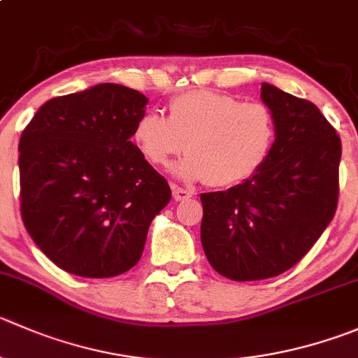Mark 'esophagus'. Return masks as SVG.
<instances>
[{"instance_id": "1", "label": "esophagus", "mask_w": 358, "mask_h": 358, "mask_svg": "<svg viewBox=\"0 0 358 358\" xmlns=\"http://www.w3.org/2000/svg\"><path fill=\"white\" fill-rule=\"evenodd\" d=\"M171 189H173V197H175V201H187L194 196L192 190L182 189V187L178 185H173Z\"/></svg>"}]
</instances>
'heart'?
Listing matches in <instances>:
<instances>
[{
  "mask_svg": "<svg viewBox=\"0 0 358 358\" xmlns=\"http://www.w3.org/2000/svg\"><path fill=\"white\" fill-rule=\"evenodd\" d=\"M166 119L145 112L134 141L150 164L166 166L185 150L175 173L185 182L232 187L252 178L271 152L275 120L262 103H241L224 92L189 91L169 101Z\"/></svg>",
  "mask_w": 358,
  "mask_h": 358,
  "instance_id": "b5f03b06",
  "label": "heart"
}]
</instances>
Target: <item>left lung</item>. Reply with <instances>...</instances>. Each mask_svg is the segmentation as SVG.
Returning a JSON list of instances; mask_svg holds the SVG:
<instances>
[{"instance_id": "1", "label": "left lung", "mask_w": 358, "mask_h": 358, "mask_svg": "<svg viewBox=\"0 0 358 358\" xmlns=\"http://www.w3.org/2000/svg\"><path fill=\"white\" fill-rule=\"evenodd\" d=\"M275 143L259 171L239 185L201 194V243L222 276L255 282L296 266L334 218L341 140L320 110L262 83Z\"/></svg>"}]
</instances>
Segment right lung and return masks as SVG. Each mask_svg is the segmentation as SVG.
I'll return each instance as SVG.
<instances>
[{"label":"right lung","instance_id":"1","mask_svg":"<svg viewBox=\"0 0 358 358\" xmlns=\"http://www.w3.org/2000/svg\"><path fill=\"white\" fill-rule=\"evenodd\" d=\"M148 99L117 83L45 103L19 141L20 215L64 271L112 278L136 266L171 189L131 141Z\"/></svg>","mask_w":358,"mask_h":358}]
</instances>
